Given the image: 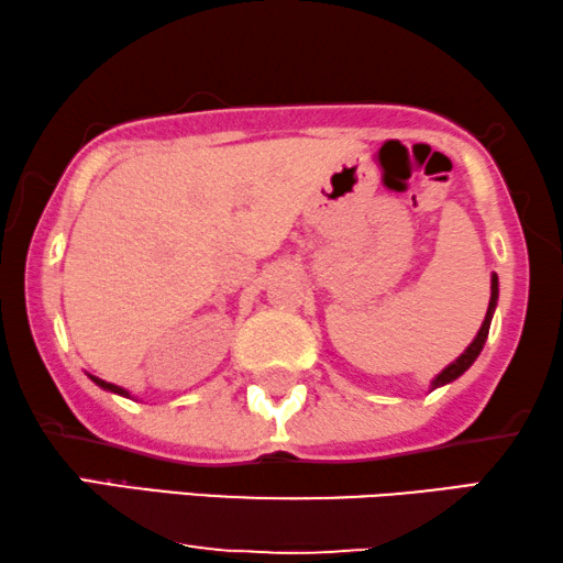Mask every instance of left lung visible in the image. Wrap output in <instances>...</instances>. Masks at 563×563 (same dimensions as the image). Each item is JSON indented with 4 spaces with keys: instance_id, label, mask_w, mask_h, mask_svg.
Wrapping results in <instances>:
<instances>
[{
    "instance_id": "8db88e82",
    "label": "left lung",
    "mask_w": 563,
    "mask_h": 563,
    "mask_svg": "<svg viewBox=\"0 0 563 563\" xmlns=\"http://www.w3.org/2000/svg\"><path fill=\"white\" fill-rule=\"evenodd\" d=\"M497 297H499V282H497V274H492V297H489V307H487V318H484L479 333H476L474 341L468 343V349L461 353V356L453 361V364L445 366L443 372L438 374L433 382H430V389H438V387H443V384H451L453 379H459V376L464 374L466 368L474 364L476 356H479L482 349H484V343H487L489 325H492V314H495V307H497Z\"/></svg>"
}]
</instances>
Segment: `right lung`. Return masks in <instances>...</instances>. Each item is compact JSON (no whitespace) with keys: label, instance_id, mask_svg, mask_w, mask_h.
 <instances>
[{"label":"right lung","instance_id":"1","mask_svg":"<svg viewBox=\"0 0 563 563\" xmlns=\"http://www.w3.org/2000/svg\"><path fill=\"white\" fill-rule=\"evenodd\" d=\"M89 379L97 384V387H102V389H107V391H114V395H122V397H130V391L128 389H122V387H118V384H110V382H104V379H99V376H91L89 374Z\"/></svg>","mask_w":563,"mask_h":563}]
</instances>
